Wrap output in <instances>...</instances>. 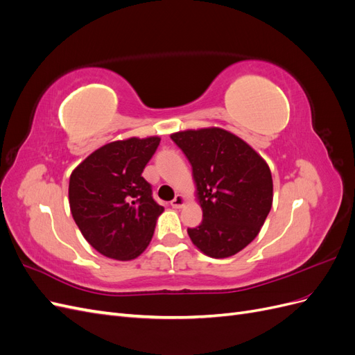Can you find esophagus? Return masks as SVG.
Segmentation results:
<instances>
[{"label": "esophagus", "mask_w": 355, "mask_h": 355, "mask_svg": "<svg viewBox=\"0 0 355 355\" xmlns=\"http://www.w3.org/2000/svg\"><path fill=\"white\" fill-rule=\"evenodd\" d=\"M185 202H187V198L182 194H178L170 204H171V207H173V209H182L185 206Z\"/></svg>", "instance_id": "obj_1"}]
</instances>
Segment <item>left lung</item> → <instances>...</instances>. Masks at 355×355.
<instances>
[{
	"label": "left lung",
	"instance_id": "1",
	"mask_svg": "<svg viewBox=\"0 0 355 355\" xmlns=\"http://www.w3.org/2000/svg\"><path fill=\"white\" fill-rule=\"evenodd\" d=\"M192 166L202 220L188 228L197 249L214 259L243 250L259 234L272 206L266 161L241 137L220 127L170 135Z\"/></svg>",
	"mask_w": 355,
	"mask_h": 355
}]
</instances>
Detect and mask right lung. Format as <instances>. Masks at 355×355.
Here are the masks:
<instances>
[{
	"instance_id": "obj_1",
	"label": "right lung",
	"mask_w": 355,
	"mask_h": 355,
	"mask_svg": "<svg viewBox=\"0 0 355 355\" xmlns=\"http://www.w3.org/2000/svg\"><path fill=\"white\" fill-rule=\"evenodd\" d=\"M158 136L128 137L96 149L69 178V207L83 237L116 261L141 256L164 207L153 198L142 171L159 145Z\"/></svg>"
}]
</instances>
